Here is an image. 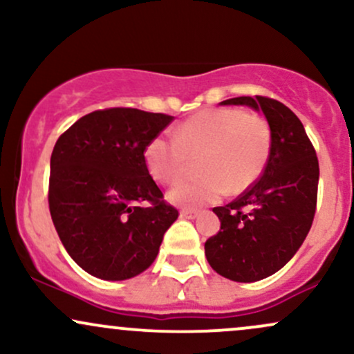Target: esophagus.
<instances>
[{"instance_id": "34e87169", "label": "esophagus", "mask_w": 354, "mask_h": 354, "mask_svg": "<svg viewBox=\"0 0 354 354\" xmlns=\"http://www.w3.org/2000/svg\"><path fill=\"white\" fill-rule=\"evenodd\" d=\"M196 214H198L196 209H181V211H180V216H181V218H186V219L196 218Z\"/></svg>"}]
</instances>
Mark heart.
<instances>
[{"label":"heart","instance_id":"b5f03b06","mask_svg":"<svg viewBox=\"0 0 354 354\" xmlns=\"http://www.w3.org/2000/svg\"><path fill=\"white\" fill-rule=\"evenodd\" d=\"M270 123L256 113L211 108L181 123L174 138L160 135L145 149L148 171L156 181L173 185L185 176L191 160L201 158L203 176L169 191V201L186 208L216 203L225 193L239 194L254 185L271 154Z\"/></svg>","mask_w":354,"mask_h":354}]
</instances>
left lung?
<instances>
[{"mask_svg":"<svg viewBox=\"0 0 354 354\" xmlns=\"http://www.w3.org/2000/svg\"><path fill=\"white\" fill-rule=\"evenodd\" d=\"M219 104L263 111L273 136L265 171L236 200L213 208L221 228L205 243L218 274L253 283L281 270L303 245L315 218L319 165L303 123L283 103L239 96Z\"/></svg>","mask_w":354,"mask_h":354,"instance_id":"left-lung-1","label":"left lung"}]
</instances>
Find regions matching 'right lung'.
Here are the masks:
<instances>
[{
	"mask_svg": "<svg viewBox=\"0 0 354 354\" xmlns=\"http://www.w3.org/2000/svg\"><path fill=\"white\" fill-rule=\"evenodd\" d=\"M173 121L136 108L80 118L51 153L48 203L64 250L86 273L121 281L143 273L178 209L148 171L145 149Z\"/></svg>",
	"mask_w": 354,
	"mask_h": 354,
	"instance_id": "1",
	"label": "right lung"
}]
</instances>
